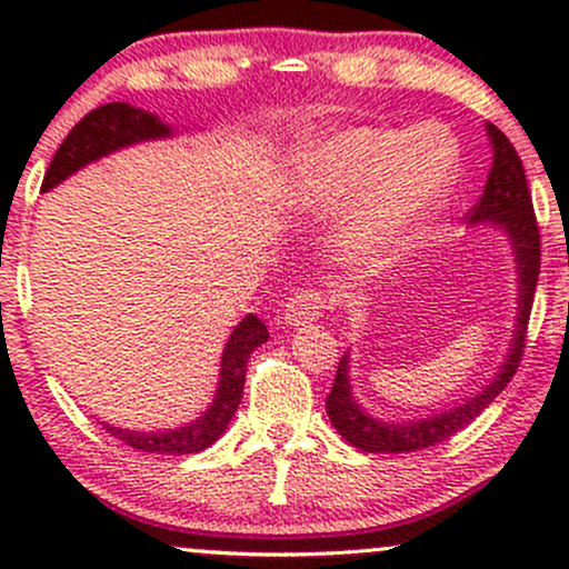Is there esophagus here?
I'll return each mask as SVG.
<instances>
[{"label":"esophagus","mask_w":569,"mask_h":569,"mask_svg":"<svg viewBox=\"0 0 569 569\" xmlns=\"http://www.w3.org/2000/svg\"><path fill=\"white\" fill-rule=\"evenodd\" d=\"M329 307L326 297L318 289H302L297 291L286 305L283 318L289 326H305L318 321L323 316V310Z\"/></svg>","instance_id":"1"}]
</instances>
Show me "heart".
Wrapping results in <instances>:
<instances>
[{
  "instance_id": "1",
  "label": "heart",
  "mask_w": 569,
  "mask_h": 569,
  "mask_svg": "<svg viewBox=\"0 0 569 569\" xmlns=\"http://www.w3.org/2000/svg\"><path fill=\"white\" fill-rule=\"evenodd\" d=\"M455 171L457 147L439 126L350 128L297 154L293 194L312 211H356L345 262L380 267L433 219Z\"/></svg>"
}]
</instances>
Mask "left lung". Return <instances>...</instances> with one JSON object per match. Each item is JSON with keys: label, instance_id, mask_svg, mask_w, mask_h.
<instances>
[{"label": "left lung", "instance_id": "1", "mask_svg": "<svg viewBox=\"0 0 569 569\" xmlns=\"http://www.w3.org/2000/svg\"><path fill=\"white\" fill-rule=\"evenodd\" d=\"M487 130L495 147L492 171H489L485 194H481L479 202L468 213H471V221H492V224H500L508 232V238H511L516 264H519V323H516L511 356L502 363L500 375L479 396L468 398L462 407L441 411V415L428 417V420L407 422V426L403 422L390 426V422L375 420V417H369L367 411L352 401L348 380V356H345L337 367L331 393L326 396V411H329V420L335 422L339 436L345 441H350L352 447L363 449V452L407 455L447 441L457 430L471 426V420H476L500 396V390L511 382V377L521 363V356H525L527 323H530L535 289H538L540 276V227L538 219H535L525 166H521L513 143L492 122H489Z\"/></svg>", "mask_w": 569, "mask_h": 569}]
</instances>
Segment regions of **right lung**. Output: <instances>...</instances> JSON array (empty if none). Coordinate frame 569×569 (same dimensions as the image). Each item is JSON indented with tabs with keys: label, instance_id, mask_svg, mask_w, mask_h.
<instances>
[{
	"label": "right lung",
	"instance_id": "1",
	"mask_svg": "<svg viewBox=\"0 0 569 569\" xmlns=\"http://www.w3.org/2000/svg\"><path fill=\"white\" fill-rule=\"evenodd\" d=\"M171 133V128L162 126L154 114H147L143 109H133L128 103H103V107L93 109L69 130L58 152L50 160V168L44 171L42 192L61 184L67 176H71L77 168L88 166L103 154L114 152V149L128 147V143L160 139V136ZM267 342V326L259 321L257 316H246L240 326H234L227 342L224 352H221V380L217 388V398H213L211 409L200 420L189 422L184 428L176 430H152V433H139V430H122L103 426L114 439H120L128 447L139 449V452L149 455H194L211 447L213 441L224 433L230 420L238 411L240 396H243L246 382V367L251 352L259 345Z\"/></svg>",
	"mask_w": 569,
	"mask_h": 569
}]
</instances>
